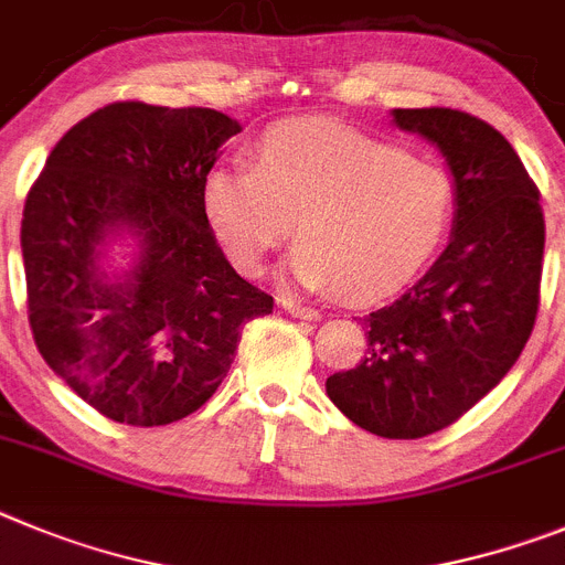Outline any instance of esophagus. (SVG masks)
<instances>
[{"label": "esophagus", "instance_id": "1", "mask_svg": "<svg viewBox=\"0 0 565 565\" xmlns=\"http://www.w3.org/2000/svg\"><path fill=\"white\" fill-rule=\"evenodd\" d=\"M281 307H284V312H289V315H292V318L320 320V309L303 307V303H301V301H295V298H281Z\"/></svg>", "mask_w": 565, "mask_h": 565}]
</instances>
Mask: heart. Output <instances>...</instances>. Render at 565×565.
Segmentation results:
<instances>
[{
    "mask_svg": "<svg viewBox=\"0 0 565 565\" xmlns=\"http://www.w3.org/2000/svg\"><path fill=\"white\" fill-rule=\"evenodd\" d=\"M202 202L238 270L258 273L295 233L303 287L369 301L408 281L445 236L454 182L403 149L327 124L264 131L247 166H216Z\"/></svg>",
    "mask_w": 565,
    "mask_h": 565,
    "instance_id": "1",
    "label": "heart"
}]
</instances>
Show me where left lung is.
Returning a JSON list of instances; mask_svg holds the SVG:
<instances>
[{
	"instance_id": "1",
	"label": "left lung",
	"mask_w": 565,
	"mask_h": 565,
	"mask_svg": "<svg viewBox=\"0 0 565 565\" xmlns=\"http://www.w3.org/2000/svg\"><path fill=\"white\" fill-rule=\"evenodd\" d=\"M454 174L450 245L425 276L365 318L369 354L327 380L354 425L422 439L454 425L521 358L541 303V194L507 137L459 109H394Z\"/></svg>"
}]
</instances>
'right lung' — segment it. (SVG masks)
<instances>
[{
    "instance_id": "add662e5",
    "label": "right lung",
    "mask_w": 565,
    "mask_h": 565,
    "mask_svg": "<svg viewBox=\"0 0 565 565\" xmlns=\"http://www.w3.org/2000/svg\"><path fill=\"white\" fill-rule=\"evenodd\" d=\"M242 131L216 109L118 100L50 151L22 220L28 318L44 363L111 422L154 428L194 414L227 377L242 327L273 295L238 276L207 225L202 188ZM124 232L136 264L105 276Z\"/></svg>"
}]
</instances>
